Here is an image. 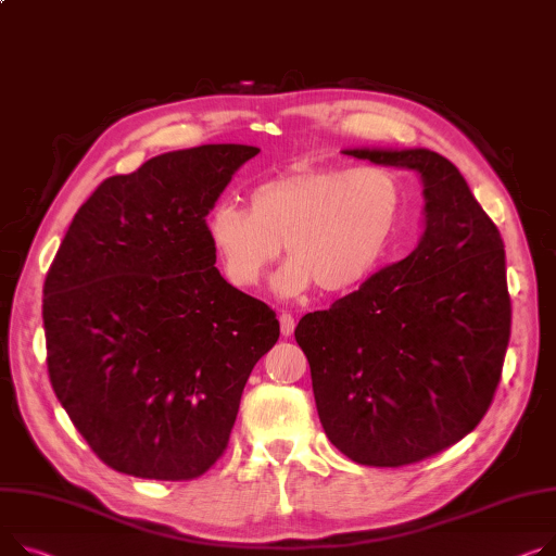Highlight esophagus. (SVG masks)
Here are the masks:
<instances>
[{
    "mask_svg": "<svg viewBox=\"0 0 556 556\" xmlns=\"http://www.w3.org/2000/svg\"><path fill=\"white\" fill-rule=\"evenodd\" d=\"M279 326H281V338H290L292 330H294V317L286 311L279 313Z\"/></svg>",
    "mask_w": 556,
    "mask_h": 556,
    "instance_id": "obj_1",
    "label": "esophagus"
}]
</instances>
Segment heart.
<instances>
[{"instance_id":"1","label":"heart","mask_w":556,"mask_h":556,"mask_svg":"<svg viewBox=\"0 0 556 556\" xmlns=\"http://www.w3.org/2000/svg\"><path fill=\"white\" fill-rule=\"evenodd\" d=\"M402 210V190L380 167H304L258 182L248 210L216 205L205 232L220 270L237 290H252L277 262L279 298H298L313 283L344 292L371 277L382 262Z\"/></svg>"}]
</instances>
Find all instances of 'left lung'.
<instances>
[{"label":"left lung","mask_w":556,"mask_h":556,"mask_svg":"<svg viewBox=\"0 0 556 556\" xmlns=\"http://www.w3.org/2000/svg\"><path fill=\"white\" fill-rule=\"evenodd\" d=\"M344 154L416 172L425 232L402 262L304 315L294 340L332 445L359 465L400 467L452 447L490 409L511 324L505 250L445 156L425 147Z\"/></svg>","instance_id":"8db88e82"}]
</instances>
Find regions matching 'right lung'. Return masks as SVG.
Listing matches in <instances>:
<instances>
[{
	"label": "right lung",
	"mask_w": 556,
	"mask_h": 556,
	"mask_svg": "<svg viewBox=\"0 0 556 556\" xmlns=\"http://www.w3.org/2000/svg\"><path fill=\"white\" fill-rule=\"evenodd\" d=\"M250 144H201L102 180L45 281L47 364L71 422L111 469L192 480L228 447L275 313L214 268L205 216Z\"/></svg>",
	"instance_id": "right-lung-1"
}]
</instances>
